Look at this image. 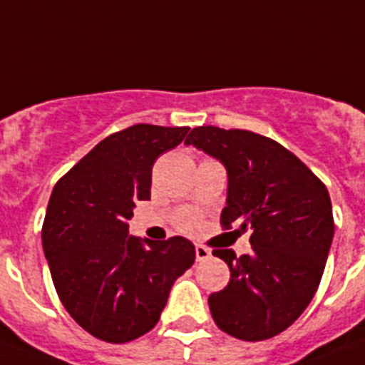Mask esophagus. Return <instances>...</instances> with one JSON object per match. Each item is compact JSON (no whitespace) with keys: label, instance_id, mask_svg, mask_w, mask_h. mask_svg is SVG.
Segmentation results:
<instances>
[{"label":"esophagus","instance_id":"34e87169","mask_svg":"<svg viewBox=\"0 0 365 365\" xmlns=\"http://www.w3.org/2000/svg\"><path fill=\"white\" fill-rule=\"evenodd\" d=\"M195 253H196V261H198V262L207 261V259L211 257V250L205 248V246H202V244H196Z\"/></svg>","mask_w":365,"mask_h":365}]
</instances>
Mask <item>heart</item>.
<instances>
[{
    "label": "heart",
    "instance_id": "b5f03b06",
    "mask_svg": "<svg viewBox=\"0 0 365 365\" xmlns=\"http://www.w3.org/2000/svg\"><path fill=\"white\" fill-rule=\"evenodd\" d=\"M176 226L182 231H187V233H192L200 227V217L195 213V211H182L176 218Z\"/></svg>",
    "mask_w": 365,
    "mask_h": 365
}]
</instances>
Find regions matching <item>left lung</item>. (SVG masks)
<instances>
[{
  "mask_svg": "<svg viewBox=\"0 0 365 365\" xmlns=\"http://www.w3.org/2000/svg\"><path fill=\"white\" fill-rule=\"evenodd\" d=\"M185 143L226 167L222 227L253 231L252 252L242 257L213 250L231 277L209 296L211 316L239 340L274 338L299 318L322 281L334 235L327 187L296 154L250 130L196 126Z\"/></svg>",
  "mask_w": 365,
  "mask_h": 365,
  "instance_id": "left-lung-1",
  "label": "left lung"
}]
</instances>
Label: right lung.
Instances as JSON below:
<instances>
[{"label": "right lung", "instance_id": "1", "mask_svg": "<svg viewBox=\"0 0 365 365\" xmlns=\"http://www.w3.org/2000/svg\"><path fill=\"white\" fill-rule=\"evenodd\" d=\"M187 132L145 123L115 132L51 192L42 244L53 284L69 316L108 344L154 329L173 283L195 262V246L183 237H128L135 202L150 198L152 165Z\"/></svg>", "mask_w": 365, "mask_h": 365}]
</instances>
